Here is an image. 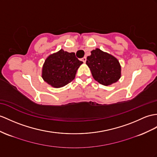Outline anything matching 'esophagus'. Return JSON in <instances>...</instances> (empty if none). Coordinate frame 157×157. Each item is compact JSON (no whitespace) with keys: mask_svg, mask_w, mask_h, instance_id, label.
I'll use <instances>...</instances> for the list:
<instances>
[{"mask_svg":"<svg viewBox=\"0 0 157 157\" xmlns=\"http://www.w3.org/2000/svg\"><path fill=\"white\" fill-rule=\"evenodd\" d=\"M81 60H82V61H83V63H85L86 60V56H84Z\"/></svg>","mask_w":157,"mask_h":157,"instance_id":"1","label":"esophagus"}]
</instances>
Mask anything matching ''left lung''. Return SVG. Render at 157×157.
<instances>
[{
  "label": "left lung",
  "mask_w": 157,
  "mask_h": 157,
  "mask_svg": "<svg viewBox=\"0 0 157 157\" xmlns=\"http://www.w3.org/2000/svg\"><path fill=\"white\" fill-rule=\"evenodd\" d=\"M86 64L90 68L95 81L108 86L117 82L121 76V67L113 55L96 48L87 56Z\"/></svg>",
  "instance_id": "obj_1"
}]
</instances>
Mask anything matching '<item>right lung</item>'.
<instances>
[{
	"label": "right lung",
	"instance_id": "1",
	"mask_svg": "<svg viewBox=\"0 0 157 157\" xmlns=\"http://www.w3.org/2000/svg\"><path fill=\"white\" fill-rule=\"evenodd\" d=\"M82 63L76 58L75 52L60 49L45 60L42 77L52 87H63L75 79L77 69Z\"/></svg>",
	"mask_w": 157,
	"mask_h": 157
}]
</instances>
